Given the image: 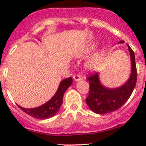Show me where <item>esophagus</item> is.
<instances>
[{
  "instance_id": "obj_1",
  "label": "esophagus",
  "mask_w": 146,
  "mask_h": 146,
  "mask_svg": "<svg viewBox=\"0 0 146 146\" xmlns=\"http://www.w3.org/2000/svg\"><path fill=\"white\" fill-rule=\"evenodd\" d=\"M73 80H74L76 82L80 81V80H81V76H80V75H78V74L73 75Z\"/></svg>"
}]
</instances>
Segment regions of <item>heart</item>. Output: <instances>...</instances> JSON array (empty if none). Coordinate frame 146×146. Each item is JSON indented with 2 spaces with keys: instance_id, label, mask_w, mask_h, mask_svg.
I'll use <instances>...</instances> for the list:
<instances>
[{
  "instance_id": "1",
  "label": "heart",
  "mask_w": 146,
  "mask_h": 146,
  "mask_svg": "<svg viewBox=\"0 0 146 146\" xmlns=\"http://www.w3.org/2000/svg\"><path fill=\"white\" fill-rule=\"evenodd\" d=\"M96 44H90V45H88V46H87L84 49V51H82V54H90V53L92 52L96 48ZM105 53L106 51L104 49H101L99 51H98L93 56L91 57L90 59H88L86 61V63L85 64V69L88 71H94V70H96L98 68V66L100 65L102 61L103 58H104V56H105Z\"/></svg>"
}]
</instances>
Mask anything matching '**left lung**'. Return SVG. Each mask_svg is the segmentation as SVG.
Returning <instances> with one entry per match:
<instances>
[{
	"label": "left lung",
	"mask_w": 146,
	"mask_h": 146,
	"mask_svg": "<svg viewBox=\"0 0 146 146\" xmlns=\"http://www.w3.org/2000/svg\"><path fill=\"white\" fill-rule=\"evenodd\" d=\"M119 43L123 44L124 41H120ZM127 46L130 53L131 68L130 76L125 83L118 88H110L102 84L99 73L88 78L90 92L85 102L89 108L96 114H104L116 111L126 102L133 92L137 79L135 54L131 47Z\"/></svg>",
	"instance_id": "obj_1"
}]
</instances>
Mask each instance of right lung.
I'll return each instance as SVG.
<instances>
[{"instance_id": "right-lung-1", "label": "right lung", "mask_w": 146, "mask_h": 146, "mask_svg": "<svg viewBox=\"0 0 146 146\" xmlns=\"http://www.w3.org/2000/svg\"><path fill=\"white\" fill-rule=\"evenodd\" d=\"M73 79L71 77L63 80L60 82L57 91L54 96L48 102L39 107L35 108H24L18 105L23 111L34 118L46 119L56 115L63 103V97L66 90L72 85Z\"/></svg>"}]
</instances>
